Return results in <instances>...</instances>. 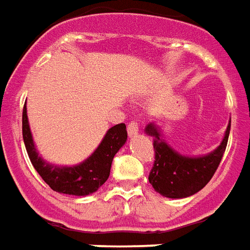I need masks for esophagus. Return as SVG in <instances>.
Here are the masks:
<instances>
[{
  "label": "esophagus",
  "mask_w": 250,
  "mask_h": 250,
  "mask_svg": "<svg viewBox=\"0 0 250 250\" xmlns=\"http://www.w3.org/2000/svg\"><path fill=\"white\" fill-rule=\"evenodd\" d=\"M139 124L137 121H130L128 125V134L130 137H134V136H137L139 134Z\"/></svg>",
  "instance_id": "1"
}]
</instances>
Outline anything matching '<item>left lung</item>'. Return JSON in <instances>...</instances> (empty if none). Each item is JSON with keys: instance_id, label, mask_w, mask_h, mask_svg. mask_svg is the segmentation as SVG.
<instances>
[{"instance_id": "8db88e82", "label": "left lung", "mask_w": 250, "mask_h": 250, "mask_svg": "<svg viewBox=\"0 0 250 250\" xmlns=\"http://www.w3.org/2000/svg\"><path fill=\"white\" fill-rule=\"evenodd\" d=\"M153 139L155 164L149 172V183L166 198L180 199L201 191L210 182L224 156L230 133V121L221 144L202 156H185L166 143L153 122L145 128Z\"/></svg>"}]
</instances>
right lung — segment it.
<instances>
[{"label":"right lung","mask_w":250,"mask_h":250,"mask_svg":"<svg viewBox=\"0 0 250 250\" xmlns=\"http://www.w3.org/2000/svg\"><path fill=\"white\" fill-rule=\"evenodd\" d=\"M22 139L32 166L52 190L67 195L86 196L95 192L107 180L113 157L126 143L128 133L125 124L114 125L106 132L101 144L86 160L77 166H55L45 162L37 152L25 104L22 109Z\"/></svg>","instance_id":"1"}]
</instances>
